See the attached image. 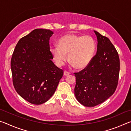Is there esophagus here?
<instances>
[{
	"label": "esophagus",
	"instance_id": "34e87169",
	"mask_svg": "<svg viewBox=\"0 0 131 131\" xmlns=\"http://www.w3.org/2000/svg\"><path fill=\"white\" fill-rule=\"evenodd\" d=\"M63 74H64V76H69V75L70 74V73H69V72H67V71H64Z\"/></svg>",
	"mask_w": 131,
	"mask_h": 131
}]
</instances>
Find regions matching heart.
Here are the masks:
<instances>
[{
	"label": "heart",
	"instance_id": "b5f03b06",
	"mask_svg": "<svg viewBox=\"0 0 131 131\" xmlns=\"http://www.w3.org/2000/svg\"><path fill=\"white\" fill-rule=\"evenodd\" d=\"M96 48V41L91 36L68 34L62 37L58 42V46H53L50 51L57 66L65 64L68 55L72 67L83 69L91 62Z\"/></svg>",
	"mask_w": 131,
	"mask_h": 131
}]
</instances>
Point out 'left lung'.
<instances>
[{
  "mask_svg": "<svg viewBox=\"0 0 131 131\" xmlns=\"http://www.w3.org/2000/svg\"><path fill=\"white\" fill-rule=\"evenodd\" d=\"M94 32L97 41L96 54L85 68L74 73L75 96L87 107L98 105L114 94L119 72V59L113 44L107 37Z\"/></svg>",
  "mask_w": 131,
  "mask_h": 131,
  "instance_id": "8db88e82",
  "label": "left lung"
}]
</instances>
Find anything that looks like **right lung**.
Instances as JSON below:
<instances>
[{
    "mask_svg": "<svg viewBox=\"0 0 131 131\" xmlns=\"http://www.w3.org/2000/svg\"><path fill=\"white\" fill-rule=\"evenodd\" d=\"M53 34L49 29H36L19 40L12 55L15 89L34 105L45 103L52 96L63 74L52 61L49 40Z\"/></svg>",
    "mask_w": 131,
    "mask_h": 131,
    "instance_id": "obj_1",
    "label": "right lung"
}]
</instances>
